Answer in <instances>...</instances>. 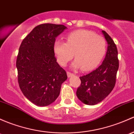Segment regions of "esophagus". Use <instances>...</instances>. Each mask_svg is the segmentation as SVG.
<instances>
[{
  "label": "esophagus",
  "mask_w": 134,
  "mask_h": 134,
  "mask_svg": "<svg viewBox=\"0 0 134 134\" xmlns=\"http://www.w3.org/2000/svg\"><path fill=\"white\" fill-rule=\"evenodd\" d=\"M74 74H73V73L71 72H67V76L69 78V77H71L72 76H73Z\"/></svg>",
  "instance_id": "34e87169"
}]
</instances>
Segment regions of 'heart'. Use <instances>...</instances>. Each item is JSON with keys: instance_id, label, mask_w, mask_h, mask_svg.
Here are the masks:
<instances>
[{"instance_id": "obj_1", "label": "heart", "mask_w": 134, "mask_h": 134, "mask_svg": "<svg viewBox=\"0 0 134 134\" xmlns=\"http://www.w3.org/2000/svg\"><path fill=\"white\" fill-rule=\"evenodd\" d=\"M107 51V42L103 36L89 30L76 31L69 33L66 42L56 40L54 52L58 62L65 66L73 58L74 69L88 71L95 68L103 58Z\"/></svg>"}]
</instances>
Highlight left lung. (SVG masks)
Instances as JSON below:
<instances>
[{"mask_svg":"<svg viewBox=\"0 0 134 134\" xmlns=\"http://www.w3.org/2000/svg\"><path fill=\"white\" fill-rule=\"evenodd\" d=\"M102 33L108 43L107 52L102 64L87 75L80 77L81 85L76 91L78 99L86 105H94L108 96L114 88L119 69L118 49L112 38Z\"/></svg>","mask_w":134,"mask_h":134,"instance_id":"obj_1","label":"left lung"}]
</instances>
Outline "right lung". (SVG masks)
I'll use <instances>...</instances> for the list:
<instances>
[{
  "label": "right lung",
  "instance_id": "1",
  "mask_svg": "<svg viewBox=\"0 0 134 134\" xmlns=\"http://www.w3.org/2000/svg\"><path fill=\"white\" fill-rule=\"evenodd\" d=\"M66 27L43 24L36 26L22 40L16 66L18 83L24 95L37 106L49 105L58 97L65 71L54 55L56 38Z\"/></svg>",
  "mask_w": 134,
  "mask_h": 134
}]
</instances>
